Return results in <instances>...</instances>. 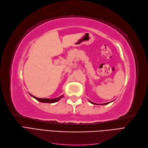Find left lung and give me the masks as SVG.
Segmentation results:
<instances>
[{
  "label": "left lung",
  "mask_w": 148,
  "mask_h": 148,
  "mask_svg": "<svg viewBox=\"0 0 148 148\" xmlns=\"http://www.w3.org/2000/svg\"><path fill=\"white\" fill-rule=\"evenodd\" d=\"M89 101L91 103H92V104H94V105H97V103H94V102H92V101H90L89 100ZM110 102H108V103H102V104H99V105H106V104H108V103H110Z\"/></svg>",
  "instance_id": "left-lung-1"
}]
</instances>
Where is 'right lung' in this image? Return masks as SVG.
I'll list each match as a JSON object with an SVG mask.
<instances>
[{
	"label": "right lung",
	"mask_w": 148,
	"mask_h": 148,
	"mask_svg": "<svg viewBox=\"0 0 148 148\" xmlns=\"http://www.w3.org/2000/svg\"><path fill=\"white\" fill-rule=\"evenodd\" d=\"M30 95H31L32 97H34V99H36L37 100L40 101V102H42V103H55L56 102V101H59L61 98H62L64 95H61L60 97H59L58 98H55V99H41V98H37L36 97H35L32 95H31L30 94H29Z\"/></svg>",
	"instance_id": "right-lung-1"
}]
</instances>
